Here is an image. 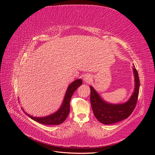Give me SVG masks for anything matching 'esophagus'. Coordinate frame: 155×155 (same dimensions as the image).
<instances>
[{
	"mask_svg": "<svg viewBox=\"0 0 155 155\" xmlns=\"http://www.w3.org/2000/svg\"><path fill=\"white\" fill-rule=\"evenodd\" d=\"M91 79H92L91 76H90V75H88V74L85 75V76H84V77H83V81H85V83L90 82L91 81Z\"/></svg>",
	"mask_w": 155,
	"mask_h": 155,
	"instance_id": "esophagus-1",
	"label": "esophagus"
}]
</instances>
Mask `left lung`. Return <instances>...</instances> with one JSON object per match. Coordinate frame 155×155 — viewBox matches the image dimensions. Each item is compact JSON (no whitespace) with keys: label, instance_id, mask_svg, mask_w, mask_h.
Listing matches in <instances>:
<instances>
[{"label":"left lung","instance_id":"left-lung-1","mask_svg":"<svg viewBox=\"0 0 155 155\" xmlns=\"http://www.w3.org/2000/svg\"><path fill=\"white\" fill-rule=\"evenodd\" d=\"M134 77V89L129 99L120 104H112L105 101L93 87L91 86V104L97 120L105 125L115 124L127 118L137 105L140 88V79L137 70L133 68Z\"/></svg>","mask_w":155,"mask_h":155}]
</instances>
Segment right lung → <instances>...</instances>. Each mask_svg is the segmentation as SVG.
Instances as JSON below:
<instances>
[{
    "label": "right lung",
    "instance_id": "right-lung-1",
    "mask_svg": "<svg viewBox=\"0 0 155 155\" xmlns=\"http://www.w3.org/2000/svg\"><path fill=\"white\" fill-rule=\"evenodd\" d=\"M82 83L81 79H78L70 84L66 92H65L61 105L59 107V109L56 112H54L53 114L43 117H35L27 114L24 110L23 111L31 119L42 124L59 125L62 124L68 116L70 112V101L73 94L79 86L82 85Z\"/></svg>",
    "mask_w": 155,
    "mask_h": 155
}]
</instances>
